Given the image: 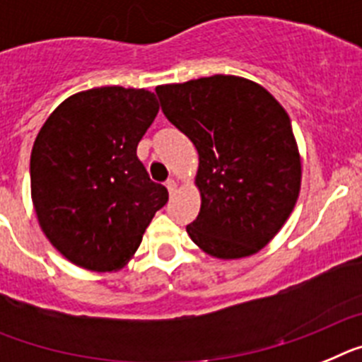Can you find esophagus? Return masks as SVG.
<instances>
[{"mask_svg":"<svg viewBox=\"0 0 362 362\" xmlns=\"http://www.w3.org/2000/svg\"><path fill=\"white\" fill-rule=\"evenodd\" d=\"M165 187H168L169 194H175V193H177V189H178V182L175 180V178H169V180L165 182Z\"/></svg>","mask_w":362,"mask_h":362,"instance_id":"34e87169","label":"esophagus"}]
</instances>
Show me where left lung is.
Here are the masks:
<instances>
[{"label":"left lung","instance_id":"left-lung-1","mask_svg":"<svg viewBox=\"0 0 362 362\" xmlns=\"http://www.w3.org/2000/svg\"><path fill=\"white\" fill-rule=\"evenodd\" d=\"M169 122L199 151L200 211L187 235L207 255L244 259L293 211L303 165L284 107L255 81L215 74L156 87Z\"/></svg>","mask_w":362,"mask_h":362}]
</instances>
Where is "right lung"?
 <instances>
[{
    "instance_id": "add662e5",
    "label": "right lung",
    "mask_w": 362,
    "mask_h": 362,
    "mask_svg": "<svg viewBox=\"0 0 362 362\" xmlns=\"http://www.w3.org/2000/svg\"><path fill=\"white\" fill-rule=\"evenodd\" d=\"M158 115L155 93L98 87L50 112L30 153V194L40 228L72 264L116 272L136 253L168 204L136 147Z\"/></svg>"
}]
</instances>
